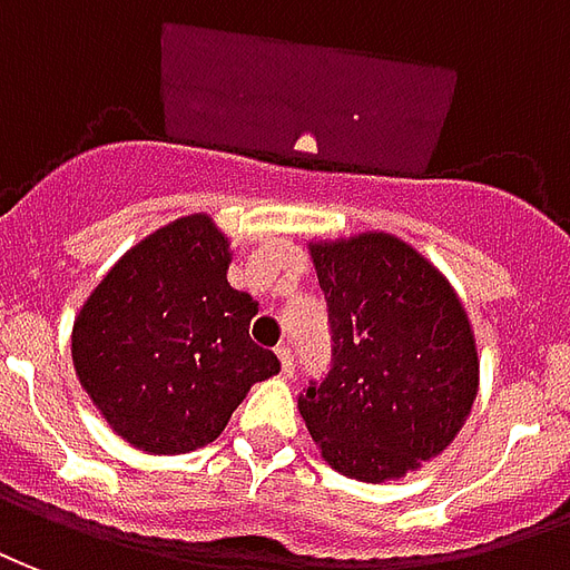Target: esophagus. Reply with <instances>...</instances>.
<instances>
[{"label": "esophagus", "instance_id": "esophagus-1", "mask_svg": "<svg viewBox=\"0 0 570 570\" xmlns=\"http://www.w3.org/2000/svg\"><path fill=\"white\" fill-rule=\"evenodd\" d=\"M276 358H279L282 364V376H291V373H294V355H291V348L288 346L276 348Z\"/></svg>", "mask_w": 570, "mask_h": 570}]
</instances>
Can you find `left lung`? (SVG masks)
I'll return each mask as SVG.
<instances>
[{"instance_id":"8db88e82","label":"left lung","mask_w":570,"mask_h":570,"mask_svg":"<svg viewBox=\"0 0 570 570\" xmlns=\"http://www.w3.org/2000/svg\"><path fill=\"white\" fill-rule=\"evenodd\" d=\"M334 334V367L301 394L322 459L389 483L438 459L471 416L476 340L446 276L392 234L309 243Z\"/></svg>"}]
</instances>
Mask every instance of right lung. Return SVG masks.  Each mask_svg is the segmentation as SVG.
Instances as JSON below:
<instances>
[{"instance_id":"1","label":"right lung","mask_w":570,"mask_h":570,"mask_svg":"<svg viewBox=\"0 0 570 570\" xmlns=\"http://www.w3.org/2000/svg\"><path fill=\"white\" fill-rule=\"evenodd\" d=\"M230 243L194 212L136 243L75 315L72 364L109 428L151 455L218 438L279 361L248 336L257 303L230 288Z\"/></svg>"}]
</instances>
